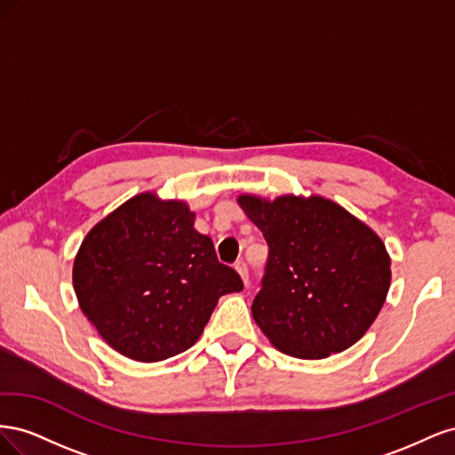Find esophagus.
I'll use <instances>...</instances> for the list:
<instances>
[{
    "label": "esophagus",
    "mask_w": 455,
    "mask_h": 455,
    "mask_svg": "<svg viewBox=\"0 0 455 455\" xmlns=\"http://www.w3.org/2000/svg\"><path fill=\"white\" fill-rule=\"evenodd\" d=\"M235 269L239 271V275H241V277H243L244 284H249V264H246V261H244L243 258H241V259H237Z\"/></svg>",
    "instance_id": "1"
}]
</instances>
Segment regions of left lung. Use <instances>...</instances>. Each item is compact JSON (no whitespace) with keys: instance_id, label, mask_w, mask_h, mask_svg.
<instances>
[{"instance_id":"8db88e82","label":"left lung","mask_w":455,"mask_h":455,"mask_svg":"<svg viewBox=\"0 0 455 455\" xmlns=\"http://www.w3.org/2000/svg\"><path fill=\"white\" fill-rule=\"evenodd\" d=\"M239 204L269 249L252 316L273 346L296 359H324L359 341L391 283L376 233L323 197L243 196Z\"/></svg>"}]
</instances>
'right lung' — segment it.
<instances>
[{
  "instance_id": "right-lung-1",
  "label": "right lung",
  "mask_w": 455,
  "mask_h": 455,
  "mask_svg": "<svg viewBox=\"0 0 455 455\" xmlns=\"http://www.w3.org/2000/svg\"><path fill=\"white\" fill-rule=\"evenodd\" d=\"M180 201L136 196L96 224L74 261L81 311L121 355L157 363L189 349L218 298L243 291Z\"/></svg>"
}]
</instances>
